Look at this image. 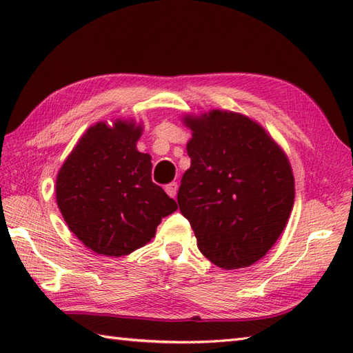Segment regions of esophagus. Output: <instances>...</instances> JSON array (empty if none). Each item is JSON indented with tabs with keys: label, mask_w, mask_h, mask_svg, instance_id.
<instances>
[{
	"label": "esophagus",
	"mask_w": 353,
	"mask_h": 353,
	"mask_svg": "<svg viewBox=\"0 0 353 353\" xmlns=\"http://www.w3.org/2000/svg\"><path fill=\"white\" fill-rule=\"evenodd\" d=\"M165 191H167V194H168L170 197L174 199V197H176V194H177V183H176V182H171V183H168L167 186H165Z\"/></svg>",
	"instance_id": "esophagus-1"
}]
</instances>
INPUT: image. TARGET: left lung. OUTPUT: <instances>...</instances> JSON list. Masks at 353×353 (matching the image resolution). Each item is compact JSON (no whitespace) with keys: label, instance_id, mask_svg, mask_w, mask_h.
<instances>
[{"label":"left lung","instance_id":"8db88e82","mask_svg":"<svg viewBox=\"0 0 353 353\" xmlns=\"http://www.w3.org/2000/svg\"><path fill=\"white\" fill-rule=\"evenodd\" d=\"M192 138L177 203L205 256L224 270L264 258L287 226L294 176L281 145L259 123L212 109L185 115Z\"/></svg>","mask_w":353,"mask_h":353}]
</instances>
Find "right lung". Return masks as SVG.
I'll list each match as a JSON object with an SVG mask.
<instances>
[{
  "label": "right lung",
  "instance_id": "1",
  "mask_svg": "<svg viewBox=\"0 0 353 353\" xmlns=\"http://www.w3.org/2000/svg\"><path fill=\"white\" fill-rule=\"evenodd\" d=\"M133 118L95 123L83 133L56 177V201L65 223L88 249L124 256L152 241L177 203L152 182V156L137 142Z\"/></svg>",
  "mask_w": 353,
  "mask_h": 353
}]
</instances>
